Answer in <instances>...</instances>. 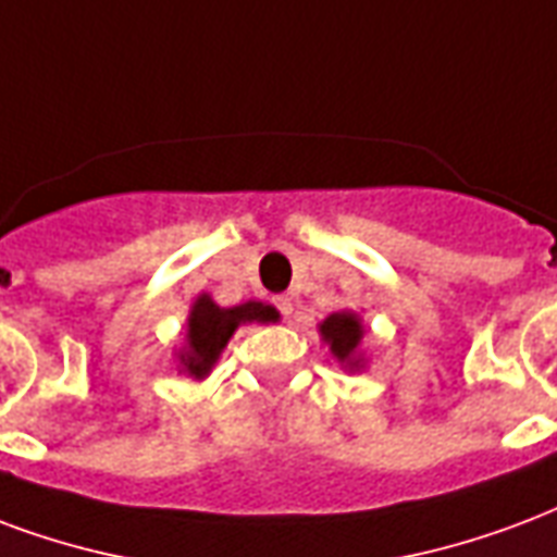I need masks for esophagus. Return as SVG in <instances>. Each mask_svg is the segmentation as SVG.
<instances>
[{"mask_svg": "<svg viewBox=\"0 0 557 557\" xmlns=\"http://www.w3.org/2000/svg\"><path fill=\"white\" fill-rule=\"evenodd\" d=\"M274 304H277V310L283 312L286 319H289L292 310H295V307H292V298H286V295H280V298H274Z\"/></svg>", "mask_w": 557, "mask_h": 557, "instance_id": "34e87169", "label": "esophagus"}]
</instances>
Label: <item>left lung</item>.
Wrapping results in <instances>:
<instances>
[{"mask_svg":"<svg viewBox=\"0 0 557 557\" xmlns=\"http://www.w3.org/2000/svg\"><path fill=\"white\" fill-rule=\"evenodd\" d=\"M321 336L339 360H348L362 336V324L351 312H333L331 319L321 324Z\"/></svg>","mask_w":557,"mask_h":557,"instance_id":"obj_1","label":"left lung"}]
</instances>
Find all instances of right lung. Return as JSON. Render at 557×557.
Here are the masks:
<instances>
[{
	"instance_id": "right-lung-1",
	"label": "right lung",
	"mask_w": 557,
	"mask_h": 557,
	"mask_svg": "<svg viewBox=\"0 0 557 557\" xmlns=\"http://www.w3.org/2000/svg\"><path fill=\"white\" fill-rule=\"evenodd\" d=\"M245 321H277V310L250 300L233 310H221L212 298H197L191 319H188V348L183 354V366L195 377H203L218 360V354L224 348L233 331Z\"/></svg>"
}]
</instances>
